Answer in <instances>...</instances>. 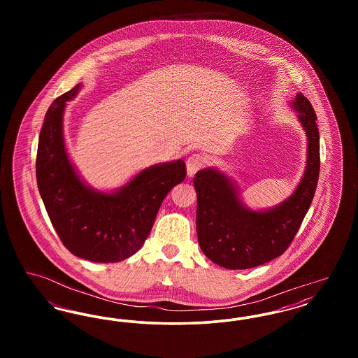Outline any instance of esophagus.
I'll use <instances>...</instances> for the list:
<instances>
[{
    "instance_id": "34e87169",
    "label": "esophagus",
    "mask_w": 358,
    "mask_h": 358,
    "mask_svg": "<svg viewBox=\"0 0 358 358\" xmlns=\"http://www.w3.org/2000/svg\"><path fill=\"white\" fill-rule=\"evenodd\" d=\"M208 158L204 154H192L187 159V176H194L199 171H201L206 165Z\"/></svg>"
}]
</instances>
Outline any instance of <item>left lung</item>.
<instances>
[{
	"label": "left lung",
	"instance_id": "1",
	"mask_svg": "<svg viewBox=\"0 0 358 358\" xmlns=\"http://www.w3.org/2000/svg\"><path fill=\"white\" fill-rule=\"evenodd\" d=\"M292 107L307 136V165L302 181L286 201L270 210H250L240 203L232 181L216 169L197 171V238L213 263L247 270L282 255L295 238L311 205L320 177V133L315 111L302 94Z\"/></svg>",
	"mask_w": 358,
	"mask_h": 358
}]
</instances>
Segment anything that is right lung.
<instances>
[{
  "mask_svg": "<svg viewBox=\"0 0 358 358\" xmlns=\"http://www.w3.org/2000/svg\"><path fill=\"white\" fill-rule=\"evenodd\" d=\"M75 85L52 103L40 131L36 178L52 225L66 248L96 263L124 260L142 247L171 187L187 177L182 159L154 165L114 193L92 190L69 162L63 136L66 102Z\"/></svg>",
  "mask_w": 358,
  "mask_h": 358,
  "instance_id": "1",
  "label": "right lung"
}]
</instances>
